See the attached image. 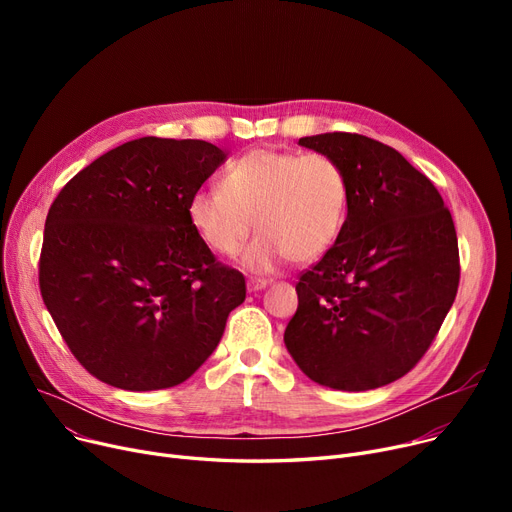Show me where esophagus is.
<instances>
[{
    "label": "esophagus",
    "instance_id": "1",
    "mask_svg": "<svg viewBox=\"0 0 512 512\" xmlns=\"http://www.w3.org/2000/svg\"><path fill=\"white\" fill-rule=\"evenodd\" d=\"M270 278H249V282H247V286H249V290L251 292H257V290H261V288H265V286H270Z\"/></svg>",
    "mask_w": 512,
    "mask_h": 512
}]
</instances>
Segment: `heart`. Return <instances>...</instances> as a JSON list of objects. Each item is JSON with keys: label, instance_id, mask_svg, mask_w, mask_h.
<instances>
[{"label": "heart", "instance_id": "obj_1", "mask_svg": "<svg viewBox=\"0 0 512 512\" xmlns=\"http://www.w3.org/2000/svg\"><path fill=\"white\" fill-rule=\"evenodd\" d=\"M351 207L344 168L326 153L249 151L226 168L224 188H201L188 199V222L205 245L234 257L253 222L259 236L245 253L253 272L284 259L313 261L338 240Z\"/></svg>", "mask_w": 512, "mask_h": 512}]
</instances>
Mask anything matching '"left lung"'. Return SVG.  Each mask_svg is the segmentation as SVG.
Wrapping results in <instances>:
<instances>
[{
	"instance_id": "obj_1",
	"label": "left lung",
	"mask_w": 512,
	"mask_h": 512,
	"mask_svg": "<svg viewBox=\"0 0 512 512\" xmlns=\"http://www.w3.org/2000/svg\"><path fill=\"white\" fill-rule=\"evenodd\" d=\"M351 184L334 247L297 282L284 342L321 386L361 392L409 373L432 346L461 280L452 215L396 149L353 132L305 137Z\"/></svg>"
}]
</instances>
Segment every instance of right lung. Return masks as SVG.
<instances>
[{"instance_id": "add662e5", "label": "right lung", "mask_w": 512, "mask_h": 512, "mask_svg": "<svg viewBox=\"0 0 512 512\" xmlns=\"http://www.w3.org/2000/svg\"><path fill=\"white\" fill-rule=\"evenodd\" d=\"M207 141L143 137L103 153L51 203L39 288L70 353L132 392L182 384L247 297L188 222V199L224 164Z\"/></svg>"}]
</instances>
